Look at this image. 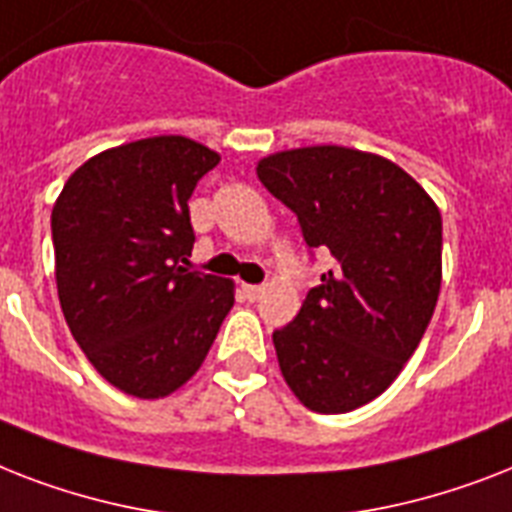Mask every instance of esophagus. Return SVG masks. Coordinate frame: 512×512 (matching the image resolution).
Masks as SVG:
<instances>
[{
	"mask_svg": "<svg viewBox=\"0 0 512 512\" xmlns=\"http://www.w3.org/2000/svg\"><path fill=\"white\" fill-rule=\"evenodd\" d=\"M263 292H265V287H260V284H244V297H247V300H252V303H255V300H260V297H263Z\"/></svg>",
	"mask_w": 512,
	"mask_h": 512,
	"instance_id": "esophagus-1",
	"label": "esophagus"
}]
</instances>
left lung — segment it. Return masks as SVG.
Here are the masks:
<instances>
[{
	"label": "left lung",
	"mask_w": 512,
	"mask_h": 512,
	"mask_svg": "<svg viewBox=\"0 0 512 512\" xmlns=\"http://www.w3.org/2000/svg\"><path fill=\"white\" fill-rule=\"evenodd\" d=\"M257 177L335 268L273 332L284 380L308 409L342 414L377 398L412 358L441 289V212L398 164L356 148L265 156Z\"/></svg>",
	"instance_id": "8db88e82"
}]
</instances>
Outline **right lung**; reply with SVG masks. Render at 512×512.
Returning a JSON list of instances; mask_svg holds the SVG:
<instances>
[{"mask_svg":"<svg viewBox=\"0 0 512 512\" xmlns=\"http://www.w3.org/2000/svg\"><path fill=\"white\" fill-rule=\"evenodd\" d=\"M217 162L183 135L135 140L84 162L52 207L68 329L135 398L191 380L233 308V281L185 268L196 241L188 199Z\"/></svg>","mask_w":512,"mask_h":512,"instance_id":"1","label":"right lung"}]
</instances>
